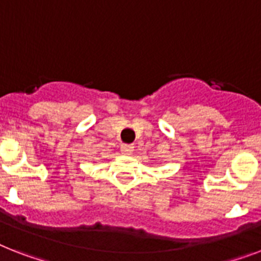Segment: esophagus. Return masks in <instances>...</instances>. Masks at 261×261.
Wrapping results in <instances>:
<instances>
[{
    "label": "esophagus",
    "instance_id": "obj_1",
    "mask_svg": "<svg viewBox=\"0 0 261 261\" xmlns=\"http://www.w3.org/2000/svg\"><path fill=\"white\" fill-rule=\"evenodd\" d=\"M120 151H122V154H131V152L134 151V146L124 143V145L120 146Z\"/></svg>",
    "mask_w": 261,
    "mask_h": 261
}]
</instances>
